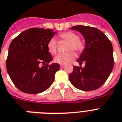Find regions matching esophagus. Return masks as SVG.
Instances as JSON below:
<instances>
[{
	"mask_svg": "<svg viewBox=\"0 0 122 122\" xmlns=\"http://www.w3.org/2000/svg\"><path fill=\"white\" fill-rule=\"evenodd\" d=\"M64 66V64H61V65H60V67H61V68H63Z\"/></svg>",
	"mask_w": 122,
	"mask_h": 122,
	"instance_id": "1",
	"label": "esophagus"
}]
</instances>
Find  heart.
Segmentation results:
<instances>
[{
	"label": "heart",
	"mask_w": 122,
	"mask_h": 122,
	"mask_svg": "<svg viewBox=\"0 0 122 122\" xmlns=\"http://www.w3.org/2000/svg\"><path fill=\"white\" fill-rule=\"evenodd\" d=\"M59 37L62 39L69 41L66 50L69 51L65 53L58 54L54 58L55 63L61 64H66L71 62L75 57V53H80L85 48V45L80 39L78 38V36L72 31H65L61 32L59 34ZM47 49L49 52L52 55L56 54L58 50V44L55 39L52 38L47 43Z\"/></svg>",
	"instance_id": "1"
}]
</instances>
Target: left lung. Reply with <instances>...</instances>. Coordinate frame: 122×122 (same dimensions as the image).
<instances>
[{"label":"left lung","instance_id":"1","mask_svg":"<svg viewBox=\"0 0 122 122\" xmlns=\"http://www.w3.org/2000/svg\"><path fill=\"white\" fill-rule=\"evenodd\" d=\"M84 36L86 47L77 62L85 66H73L69 75L71 84L83 91L99 88L109 77L114 65L113 47L110 39L98 29L78 25L72 27Z\"/></svg>","mask_w":122,"mask_h":122}]
</instances>
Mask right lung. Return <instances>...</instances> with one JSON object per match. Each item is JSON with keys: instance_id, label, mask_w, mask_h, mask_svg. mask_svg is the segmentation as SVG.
<instances>
[{"instance_id": "add662e5", "label": "right lung", "mask_w": 122, "mask_h": 122, "mask_svg": "<svg viewBox=\"0 0 122 122\" xmlns=\"http://www.w3.org/2000/svg\"><path fill=\"white\" fill-rule=\"evenodd\" d=\"M55 34L52 29L34 27L24 30L10 44L6 60L7 73L21 92L37 94L47 90L59 70L52 60L47 43ZM43 64V66H39Z\"/></svg>"}]
</instances>
